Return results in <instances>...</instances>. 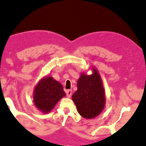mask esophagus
Instances as JSON below:
<instances>
[{"instance_id":"obj_1","label":"esophagus","mask_w":146,"mask_h":146,"mask_svg":"<svg viewBox=\"0 0 146 146\" xmlns=\"http://www.w3.org/2000/svg\"><path fill=\"white\" fill-rule=\"evenodd\" d=\"M66 96H67L68 98H70L72 96V90H66Z\"/></svg>"}]
</instances>
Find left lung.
I'll return each instance as SVG.
<instances>
[{
	"label": "left lung",
	"instance_id": "1",
	"mask_svg": "<svg viewBox=\"0 0 146 146\" xmlns=\"http://www.w3.org/2000/svg\"><path fill=\"white\" fill-rule=\"evenodd\" d=\"M91 75L82 73L78 80V90L72 97L78 113L85 119H93L105 106V92L103 81L96 68Z\"/></svg>",
	"mask_w": 146,
	"mask_h": 146
}]
</instances>
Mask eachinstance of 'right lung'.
I'll return each mask as SVG.
<instances>
[{"mask_svg":"<svg viewBox=\"0 0 146 146\" xmlns=\"http://www.w3.org/2000/svg\"><path fill=\"white\" fill-rule=\"evenodd\" d=\"M65 96L61 84L51 76H47L41 79L36 85L33 94V102L40 111L47 113Z\"/></svg>","mask_w":146,"mask_h":146,"instance_id":"obj_1","label":"right lung"}]
</instances>
